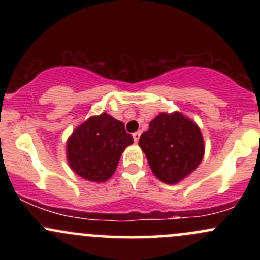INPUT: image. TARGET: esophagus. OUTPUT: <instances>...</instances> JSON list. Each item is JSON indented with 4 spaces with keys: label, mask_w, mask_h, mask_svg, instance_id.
<instances>
[{
    "label": "esophagus",
    "mask_w": 260,
    "mask_h": 260,
    "mask_svg": "<svg viewBox=\"0 0 260 260\" xmlns=\"http://www.w3.org/2000/svg\"><path fill=\"white\" fill-rule=\"evenodd\" d=\"M133 139H134V142L136 143H138V140H139V138H140V131H138V132H134L133 134Z\"/></svg>",
    "instance_id": "1"
}]
</instances>
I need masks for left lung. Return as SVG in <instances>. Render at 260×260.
<instances>
[{
    "instance_id": "1",
    "label": "left lung",
    "mask_w": 260,
    "mask_h": 260,
    "mask_svg": "<svg viewBox=\"0 0 260 260\" xmlns=\"http://www.w3.org/2000/svg\"><path fill=\"white\" fill-rule=\"evenodd\" d=\"M139 147L153 174L174 184L192 174L204 156V140L197 124L180 112L160 113L142 133Z\"/></svg>"
}]
</instances>
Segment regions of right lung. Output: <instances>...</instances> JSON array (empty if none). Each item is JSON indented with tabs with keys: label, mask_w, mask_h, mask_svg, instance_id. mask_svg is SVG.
<instances>
[{
	"label": "right lung",
	"mask_w": 260,
	"mask_h": 260,
	"mask_svg": "<svg viewBox=\"0 0 260 260\" xmlns=\"http://www.w3.org/2000/svg\"><path fill=\"white\" fill-rule=\"evenodd\" d=\"M133 143L124 124L106 112L91 116L67 140L71 169L91 182H105L116 171L123 150Z\"/></svg>",
	"instance_id": "right-lung-1"
}]
</instances>
